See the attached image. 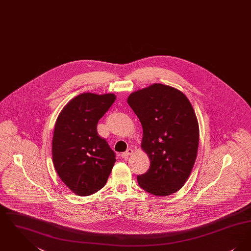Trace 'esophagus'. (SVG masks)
I'll return each mask as SVG.
<instances>
[{
	"label": "esophagus",
	"instance_id": "34e87169",
	"mask_svg": "<svg viewBox=\"0 0 251 251\" xmlns=\"http://www.w3.org/2000/svg\"><path fill=\"white\" fill-rule=\"evenodd\" d=\"M133 152V151L131 150V149H128L125 152H123L121 156H122V158H124V159H126V158H128V156L131 155V153Z\"/></svg>",
	"mask_w": 251,
	"mask_h": 251
}]
</instances>
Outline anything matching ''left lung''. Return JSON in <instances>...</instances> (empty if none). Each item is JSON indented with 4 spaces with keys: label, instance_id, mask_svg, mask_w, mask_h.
I'll list each match as a JSON object with an SVG mask.
<instances>
[{
    "label": "left lung",
    "instance_id": "obj_1",
    "mask_svg": "<svg viewBox=\"0 0 251 251\" xmlns=\"http://www.w3.org/2000/svg\"><path fill=\"white\" fill-rule=\"evenodd\" d=\"M128 103L143 128L141 147L149 170L139 186L154 196H169L188 179L199 147V123L189 100L178 89L154 84L131 93Z\"/></svg>",
    "mask_w": 251,
    "mask_h": 251
}]
</instances>
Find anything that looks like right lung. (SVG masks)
<instances>
[{"label": "right lung", "mask_w": 251, "mask_h": 251, "mask_svg": "<svg viewBox=\"0 0 251 251\" xmlns=\"http://www.w3.org/2000/svg\"><path fill=\"white\" fill-rule=\"evenodd\" d=\"M115 100L114 94H81L64 107L56 120L53 166L62 181L78 196L100 190L116 162V153L97 131L99 120Z\"/></svg>", "instance_id": "obj_1"}]
</instances>
